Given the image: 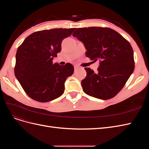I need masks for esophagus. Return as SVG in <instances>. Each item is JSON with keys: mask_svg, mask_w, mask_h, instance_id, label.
Instances as JSON below:
<instances>
[{"mask_svg": "<svg viewBox=\"0 0 149 149\" xmlns=\"http://www.w3.org/2000/svg\"><path fill=\"white\" fill-rule=\"evenodd\" d=\"M79 68L77 66H74V71H77L78 70V69Z\"/></svg>", "mask_w": 149, "mask_h": 149, "instance_id": "1", "label": "esophagus"}]
</instances>
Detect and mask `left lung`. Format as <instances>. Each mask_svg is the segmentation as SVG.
<instances>
[{
  "label": "left lung",
  "mask_w": 149,
  "mask_h": 149,
  "mask_svg": "<svg viewBox=\"0 0 149 149\" xmlns=\"http://www.w3.org/2000/svg\"><path fill=\"white\" fill-rule=\"evenodd\" d=\"M73 36L84 45L86 56L94 61H100L96 73L89 68H84L87 75L81 81L84 92L103 100L114 97L134 70L130 44L116 31L107 27L79 28Z\"/></svg>",
  "instance_id": "obj_1"
}]
</instances>
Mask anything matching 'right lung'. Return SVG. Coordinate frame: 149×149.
I'll use <instances>...</instances> for the list:
<instances>
[{
    "label": "right lung",
    "mask_w": 149,
    "mask_h": 149,
    "mask_svg": "<svg viewBox=\"0 0 149 149\" xmlns=\"http://www.w3.org/2000/svg\"><path fill=\"white\" fill-rule=\"evenodd\" d=\"M75 28L54 29L35 31L17 49L15 77L27 95L41 102L52 101L64 93L65 83L73 74L74 67L53 63L61 52V42Z\"/></svg>",
    "instance_id": "right-lung-1"
}]
</instances>
